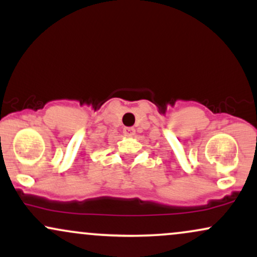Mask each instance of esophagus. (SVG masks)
Wrapping results in <instances>:
<instances>
[{
    "label": "esophagus",
    "mask_w": 257,
    "mask_h": 257,
    "mask_svg": "<svg viewBox=\"0 0 257 257\" xmlns=\"http://www.w3.org/2000/svg\"><path fill=\"white\" fill-rule=\"evenodd\" d=\"M123 134H124L125 137H128V138L134 137L135 129L134 128H131V126H129V128H124V129H123Z\"/></svg>",
    "instance_id": "34e87169"
}]
</instances>
